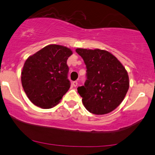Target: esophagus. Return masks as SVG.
Here are the masks:
<instances>
[{"instance_id":"34e87169","label":"esophagus","mask_w":155,"mask_h":155,"mask_svg":"<svg viewBox=\"0 0 155 155\" xmlns=\"http://www.w3.org/2000/svg\"><path fill=\"white\" fill-rule=\"evenodd\" d=\"M77 85H78V82H76V81H75V82H73V87H76Z\"/></svg>"}]
</instances>
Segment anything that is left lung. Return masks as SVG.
Returning a JSON list of instances; mask_svg holds the SVG:
<instances>
[{"label": "left lung", "mask_w": 155, "mask_h": 155, "mask_svg": "<svg viewBox=\"0 0 155 155\" xmlns=\"http://www.w3.org/2000/svg\"><path fill=\"white\" fill-rule=\"evenodd\" d=\"M76 52L87 68V80L77 88L84 106L97 115L113 111L129 88V78L124 66L106 50L77 48Z\"/></svg>", "instance_id": "left-lung-1"}]
</instances>
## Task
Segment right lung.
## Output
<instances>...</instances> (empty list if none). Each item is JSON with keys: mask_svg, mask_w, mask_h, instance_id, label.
Returning a JSON list of instances; mask_svg holds the SVG:
<instances>
[{"mask_svg": "<svg viewBox=\"0 0 155 155\" xmlns=\"http://www.w3.org/2000/svg\"><path fill=\"white\" fill-rule=\"evenodd\" d=\"M72 50L50 45L28 57L21 72V84L29 99L41 108L56 105L68 92L71 82L67 64Z\"/></svg>", "mask_w": 155, "mask_h": 155, "instance_id": "right-lung-1", "label": "right lung"}]
</instances>
